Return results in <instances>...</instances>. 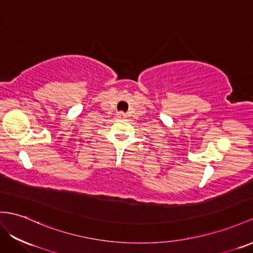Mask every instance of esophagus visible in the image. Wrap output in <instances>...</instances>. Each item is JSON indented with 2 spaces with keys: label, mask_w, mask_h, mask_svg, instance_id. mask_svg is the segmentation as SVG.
I'll list each match as a JSON object with an SVG mask.
<instances>
[{
  "label": "esophagus",
  "mask_w": 253,
  "mask_h": 253,
  "mask_svg": "<svg viewBox=\"0 0 253 253\" xmlns=\"http://www.w3.org/2000/svg\"><path fill=\"white\" fill-rule=\"evenodd\" d=\"M119 116H120V118H123V116H124V113H123V112H120V113H119Z\"/></svg>",
  "instance_id": "1"
}]
</instances>
